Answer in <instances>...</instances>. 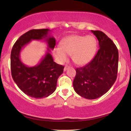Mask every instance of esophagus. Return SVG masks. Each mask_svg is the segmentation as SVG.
<instances>
[{"label": "esophagus", "instance_id": "obj_1", "mask_svg": "<svg viewBox=\"0 0 131 131\" xmlns=\"http://www.w3.org/2000/svg\"><path fill=\"white\" fill-rule=\"evenodd\" d=\"M68 68H69V67L68 65H66L65 67H64V71H67L68 69Z\"/></svg>", "mask_w": 131, "mask_h": 131}]
</instances>
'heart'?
<instances>
[{
    "instance_id": "obj_1",
    "label": "heart",
    "mask_w": 131,
    "mask_h": 131,
    "mask_svg": "<svg viewBox=\"0 0 131 131\" xmlns=\"http://www.w3.org/2000/svg\"><path fill=\"white\" fill-rule=\"evenodd\" d=\"M97 49V40L92 36L73 35L64 38L60 48L54 50V55L60 62L67 59L70 55L72 60L77 64L87 63L94 56Z\"/></svg>"
}]
</instances>
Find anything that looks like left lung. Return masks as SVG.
Here are the masks:
<instances>
[{"label":"left lung","instance_id":"obj_1","mask_svg":"<svg viewBox=\"0 0 131 131\" xmlns=\"http://www.w3.org/2000/svg\"><path fill=\"white\" fill-rule=\"evenodd\" d=\"M91 31L98 39L100 49L89 63L76 69L73 88L81 97L92 100L104 95L115 83L119 55L116 46L104 32Z\"/></svg>","mask_w":131,"mask_h":131}]
</instances>
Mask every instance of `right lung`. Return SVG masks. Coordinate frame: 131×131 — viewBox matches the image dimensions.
<instances>
[{"label":"right lung","mask_w":131,"mask_h":131,"mask_svg":"<svg viewBox=\"0 0 131 131\" xmlns=\"http://www.w3.org/2000/svg\"><path fill=\"white\" fill-rule=\"evenodd\" d=\"M49 29H31L16 41L10 57L11 73L13 81L25 94L36 99L48 97L56 89L57 79L63 72L64 67L53 61L50 52L56 40L49 35ZM44 39L48 43V52L37 66L29 67L20 61L22 48L32 40Z\"/></svg>","instance_id":"right-lung-1"}]
</instances>
